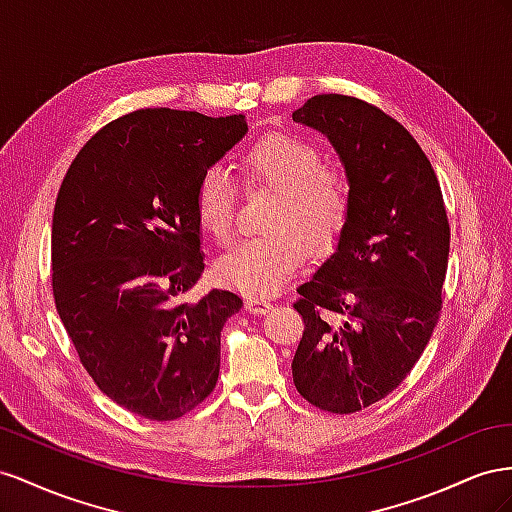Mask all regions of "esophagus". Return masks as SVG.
<instances>
[{"mask_svg": "<svg viewBox=\"0 0 512 512\" xmlns=\"http://www.w3.org/2000/svg\"><path fill=\"white\" fill-rule=\"evenodd\" d=\"M244 304H246V309L251 311V313H255V315H264V313H268L272 309V302L268 298H264V296H248L244 300Z\"/></svg>", "mask_w": 512, "mask_h": 512, "instance_id": "esophagus-1", "label": "esophagus"}]
</instances>
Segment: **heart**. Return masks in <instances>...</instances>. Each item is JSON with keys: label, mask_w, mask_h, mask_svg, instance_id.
<instances>
[{"label": "heart", "mask_w": 512, "mask_h": 512, "mask_svg": "<svg viewBox=\"0 0 512 512\" xmlns=\"http://www.w3.org/2000/svg\"><path fill=\"white\" fill-rule=\"evenodd\" d=\"M240 169L251 182L279 191L270 236L233 246L216 264L223 285L251 296H272L283 289L311 253L324 255L339 242L352 210L345 175L324 165L313 141L274 130L248 143ZM195 214L201 229L216 242H229L236 229V186L221 169H208L195 191Z\"/></svg>", "instance_id": "b5f03b06"}]
</instances>
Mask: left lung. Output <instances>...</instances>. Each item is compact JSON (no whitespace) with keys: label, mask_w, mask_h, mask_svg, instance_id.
Wrapping results in <instances>:
<instances>
[{"label":"left lung","mask_w":512,"mask_h":512,"mask_svg":"<svg viewBox=\"0 0 512 512\" xmlns=\"http://www.w3.org/2000/svg\"><path fill=\"white\" fill-rule=\"evenodd\" d=\"M339 154L352 191L334 253L298 287L304 319L291 373L332 414L382 401L414 369L440 319L450 229L416 139L369 102L319 94L291 113Z\"/></svg>","instance_id":"1"}]
</instances>
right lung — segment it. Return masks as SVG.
Here are the masks:
<instances>
[{"label":"right lung","mask_w":512,"mask_h":512,"mask_svg":"<svg viewBox=\"0 0 512 512\" xmlns=\"http://www.w3.org/2000/svg\"><path fill=\"white\" fill-rule=\"evenodd\" d=\"M246 130L244 115L128 113L83 145L57 195V313L96 386L143 418H180L216 386L242 300L225 289L186 300L203 274L195 191Z\"/></svg>","instance_id":"right-lung-1"}]
</instances>
